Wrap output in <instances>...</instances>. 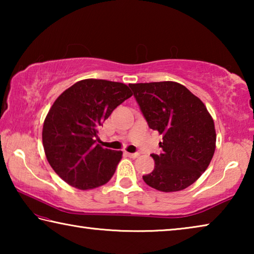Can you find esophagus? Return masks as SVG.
Here are the masks:
<instances>
[{
  "mask_svg": "<svg viewBox=\"0 0 254 254\" xmlns=\"http://www.w3.org/2000/svg\"><path fill=\"white\" fill-rule=\"evenodd\" d=\"M127 156L130 157V158H137V157L140 156L139 152H134V153H128V152H127Z\"/></svg>",
  "mask_w": 254,
  "mask_h": 254,
  "instance_id": "1",
  "label": "esophagus"
}]
</instances>
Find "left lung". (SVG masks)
<instances>
[{"label":"left lung","mask_w":254,"mask_h":254,"mask_svg":"<svg viewBox=\"0 0 254 254\" xmlns=\"http://www.w3.org/2000/svg\"><path fill=\"white\" fill-rule=\"evenodd\" d=\"M150 128L162 135V153L151 154L144 183L157 190L179 191L207 169L216 148L213 118L198 97L176 81L128 85Z\"/></svg>","instance_id":"left-lung-1"}]
</instances>
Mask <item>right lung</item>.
Here are the masks:
<instances>
[{
    "instance_id": "obj_1",
    "label": "right lung",
    "mask_w": 254,
    "mask_h": 254,
    "mask_svg": "<svg viewBox=\"0 0 254 254\" xmlns=\"http://www.w3.org/2000/svg\"><path fill=\"white\" fill-rule=\"evenodd\" d=\"M132 96L128 86L104 79H83L60 94L47 114L42 143L51 168L70 186L87 190L112 178L122 151L96 144L103 122Z\"/></svg>"
}]
</instances>
